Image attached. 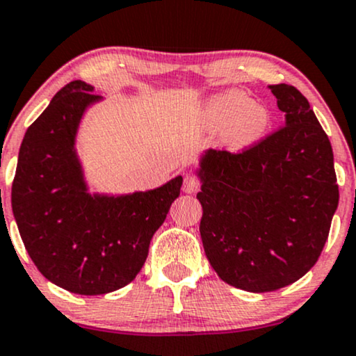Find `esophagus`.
<instances>
[{
  "instance_id": "34e87169",
  "label": "esophagus",
  "mask_w": 356,
  "mask_h": 356,
  "mask_svg": "<svg viewBox=\"0 0 356 356\" xmlns=\"http://www.w3.org/2000/svg\"><path fill=\"white\" fill-rule=\"evenodd\" d=\"M200 189V181L195 177V175H187L186 179H184V192H187V194H194Z\"/></svg>"
}]
</instances>
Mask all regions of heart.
<instances>
[{
	"label": "heart",
	"instance_id": "heart-1",
	"mask_svg": "<svg viewBox=\"0 0 356 356\" xmlns=\"http://www.w3.org/2000/svg\"><path fill=\"white\" fill-rule=\"evenodd\" d=\"M205 119L212 127H227L229 143L235 147H245L257 143L267 132L272 115L262 104H257L241 89H229L207 101Z\"/></svg>",
	"mask_w": 356,
	"mask_h": 356
}]
</instances>
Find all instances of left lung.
Masks as SVG:
<instances>
[{"label":"left lung","instance_id":"obj_1","mask_svg":"<svg viewBox=\"0 0 356 356\" xmlns=\"http://www.w3.org/2000/svg\"><path fill=\"white\" fill-rule=\"evenodd\" d=\"M268 88L284 127L242 152L209 149L197 170L205 255L225 284L254 293L314 267L338 207L332 144L307 97L289 84Z\"/></svg>","mask_w":356,"mask_h":356}]
</instances>
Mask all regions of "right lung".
Segmentation results:
<instances>
[{"label":"right lung","mask_w":356,"mask_h":356,"mask_svg":"<svg viewBox=\"0 0 356 356\" xmlns=\"http://www.w3.org/2000/svg\"><path fill=\"white\" fill-rule=\"evenodd\" d=\"M72 81L28 127L19 147L11 205L29 257L67 292L104 295L134 280L164 224L182 177L147 192L89 194L76 154L84 111L102 97Z\"/></svg>","instance_id":"obj_1"}]
</instances>
